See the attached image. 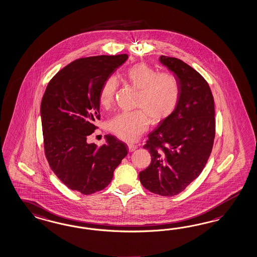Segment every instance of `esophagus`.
Returning a JSON list of instances; mask_svg holds the SVG:
<instances>
[{
  "label": "esophagus",
  "mask_w": 257,
  "mask_h": 257,
  "mask_svg": "<svg viewBox=\"0 0 257 257\" xmlns=\"http://www.w3.org/2000/svg\"><path fill=\"white\" fill-rule=\"evenodd\" d=\"M135 149H137V146H135V145H128V151L130 152H133Z\"/></svg>",
  "instance_id": "esophagus-1"
}]
</instances>
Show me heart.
Masks as SVG:
<instances>
[{"instance_id": "b5f03b06", "label": "heart", "mask_w": 257, "mask_h": 257, "mask_svg": "<svg viewBox=\"0 0 257 257\" xmlns=\"http://www.w3.org/2000/svg\"><path fill=\"white\" fill-rule=\"evenodd\" d=\"M125 80L138 90L135 108L141 110L124 111L110 119L108 127L119 139L133 143L146 132L149 125L160 124L176 110L180 97V82L172 72H158L146 63L131 66L125 73ZM115 77L106 79L99 90V101L103 107L113 102L117 92Z\"/></svg>"}]
</instances>
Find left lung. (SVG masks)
I'll list each match as a JSON object with an SVG mask.
<instances>
[{"mask_svg": "<svg viewBox=\"0 0 257 257\" xmlns=\"http://www.w3.org/2000/svg\"><path fill=\"white\" fill-rule=\"evenodd\" d=\"M160 60L176 74L181 92L175 111L148 134L144 148L151 163L139 178L148 191L170 197L183 191L205 167L215 138V108L201 74L180 59L162 55Z\"/></svg>", "mask_w": 257, "mask_h": 257, "instance_id": "obj_1", "label": "left lung"}]
</instances>
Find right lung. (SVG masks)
Segmentation results:
<instances>
[{"label":"right lung","mask_w":257,"mask_h":257,"mask_svg":"<svg viewBox=\"0 0 257 257\" xmlns=\"http://www.w3.org/2000/svg\"><path fill=\"white\" fill-rule=\"evenodd\" d=\"M126 59L127 54L77 59L46 88L40 108L45 156L72 191L86 195L102 191L128 152L127 146L110 134L101 147L87 143L100 119V87Z\"/></svg>","instance_id":"obj_1"}]
</instances>
